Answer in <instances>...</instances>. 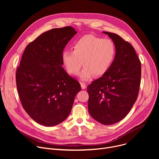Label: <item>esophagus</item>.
Masks as SVG:
<instances>
[{
    "label": "esophagus",
    "instance_id": "esophagus-1",
    "mask_svg": "<svg viewBox=\"0 0 159 159\" xmlns=\"http://www.w3.org/2000/svg\"><path fill=\"white\" fill-rule=\"evenodd\" d=\"M80 85H81V87L82 89H85L86 88V84L85 83H82L81 82L80 83Z\"/></svg>",
    "mask_w": 159,
    "mask_h": 159
}]
</instances>
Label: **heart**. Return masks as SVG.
Wrapping results in <instances>:
<instances>
[{
    "instance_id": "b5f03b06",
    "label": "heart",
    "mask_w": 159,
    "mask_h": 159,
    "mask_svg": "<svg viewBox=\"0 0 159 159\" xmlns=\"http://www.w3.org/2000/svg\"><path fill=\"white\" fill-rule=\"evenodd\" d=\"M72 50L63 52V65L68 74L76 75L83 64L84 67L79 77L85 81L90 80L94 75L99 77L106 74L116 56L114 42L91 34L78 39L74 44Z\"/></svg>"
}]
</instances>
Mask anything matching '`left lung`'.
<instances>
[{
  "label": "left lung",
  "mask_w": 159,
  "mask_h": 159,
  "mask_svg": "<svg viewBox=\"0 0 159 159\" xmlns=\"http://www.w3.org/2000/svg\"><path fill=\"white\" fill-rule=\"evenodd\" d=\"M103 33L114 42L116 56L107 72L87 86L88 109L95 120L110 125L123 120L137 101L141 63L129 43L115 33Z\"/></svg>",
  "instance_id": "1"
}]
</instances>
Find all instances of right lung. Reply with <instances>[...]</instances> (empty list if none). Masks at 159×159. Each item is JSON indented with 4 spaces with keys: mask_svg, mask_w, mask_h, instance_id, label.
<instances>
[{
    "mask_svg": "<svg viewBox=\"0 0 159 159\" xmlns=\"http://www.w3.org/2000/svg\"><path fill=\"white\" fill-rule=\"evenodd\" d=\"M77 33L66 26L44 32L29 43L16 74L21 104L36 123L46 126L58 125L71 111L79 82L61 65L66 44Z\"/></svg>",
    "mask_w": 159,
    "mask_h": 159,
    "instance_id": "add662e5",
    "label": "right lung"
}]
</instances>
